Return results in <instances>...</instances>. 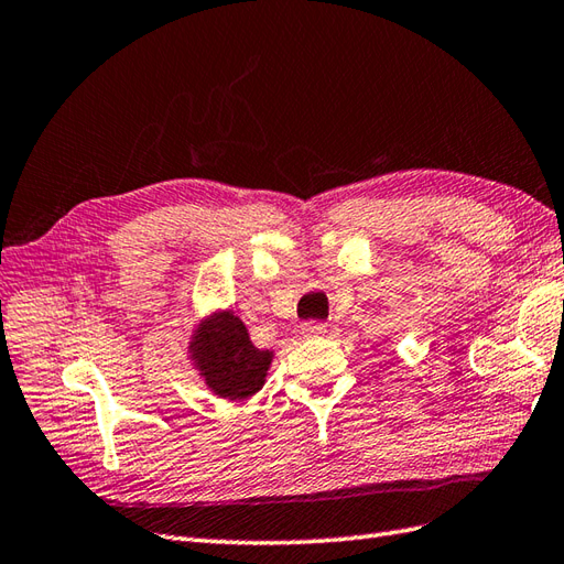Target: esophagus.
I'll list each match as a JSON object with an SVG mask.
<instances>
[{
    "label": "esophagus",
    "mask_w": 564,
    "mask_h": 564,
    "mask_svg": "<svg viewBox=\"0 0 564 564\" xmlns=\"http://www.w3.org/2000/svg\"><path fill=\"white\" fill-rule=\"evenodd\" d=\"M325 323H304L301 325V337L304 339H311V337H321L325 335Z\"/></svg>",
    "instance_id": "34e87169"
}]
</instances>
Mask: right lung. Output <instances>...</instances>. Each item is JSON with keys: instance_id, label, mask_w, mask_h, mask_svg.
Instances as JSON below:
<instances>
[{"instance_id": "obj_1", "label": "right lung", "mask_w": 564, "mask_h": 564, "mask_svg": "<svg viewBox=\"0 0 564 564\" xmlns=\"http://www.w3.org/2000/svg\"><path fill=\"white\" fill-rule=\"evenodd\" d=\"M191 361L215 394L249 400L265 386L272 351L253 347L249 329L231 311H217L200 321L191 337Z\"/></svg>"}]
</instances>
